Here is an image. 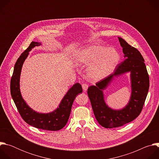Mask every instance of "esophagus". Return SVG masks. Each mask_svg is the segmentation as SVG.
<instances>
[{
	"instance_id": "esophagus-1",
	"label": "esophagus",
	"mask_w": 159,
	"mask_h": 159,
	"mask_svg": "<svg viewBox=\"0 0 159 159\" xmlns=\"http://www.w3.org/2000/svg\"><path fill=\"white\" fill-rule=\"evenodd\" d=\"M82 89H83V90H84V91H87V89H88V85H87V84H82Z\"/></svg>"
}]
</instances>
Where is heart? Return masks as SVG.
I'll return each instance as SVG.
<instances>
[{"label": "heart", "mask_w": 159, "mask_h": 159, "mask_svg": "<svg viewBox=\"0 0 159 159\" xmlns=\"http://www.w3.org/2000/svg\"><path fill=\"white\" fill-rule=\"evenodd\" d=\"M74 59L77 63L89 66L86 75L92 81H99L113 72L119 63L120 56L112 47L91 45L78 50Z\"/></svg>", "instance_id": "heart-1"}]
</instances>
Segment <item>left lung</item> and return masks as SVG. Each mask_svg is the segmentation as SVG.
Segmentation results:
<instances>
[{"label": "left lung", "mask_w": 159, "mask_h": 159, "mask_svg": "<svg viewBox=\"0 0 159 159\" xmlns=\"http://www.w3.org/2000/svg\"><path fill=\"white\" fill-rule=\"evenodd\" d=\"M125 60L118 65L114 74L90 86L87 94L94 116L98 123L106 128H117L128 123L138 117L142 110L148 89L149 76L140 52L131 47L122 38L118 37ZM130 72L131 96L129 103L121 110H113L105 102L103 90L117 77Z\"/></svg>", "instance_id": "8db88e82"}]
</instances>
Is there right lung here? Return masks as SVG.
Instances as JSON below:
<instances>
[{"label":"right lung","instance_id":"add662e5","mask_svg":"<svg viewBox=\"0 0 159 159\" xmlns=\"http://www.w3.org/2000/svg\"><path fill=\"white\" fill-rule=\"evenodd\" d=\"M41 43L32 41L29 47L22 53L16 62L11 80V94L20 115L30 125L44 130L57 131L63 128L69 120L72 106L76 96L82 93L79 83L75 84L61 99L58 107L52 112L41 113L31 109L22 98L20 91V76L22 65L35 47L40 46Z\"/></svg>","mask_w":159,"mask_h":159}]
</instances>
